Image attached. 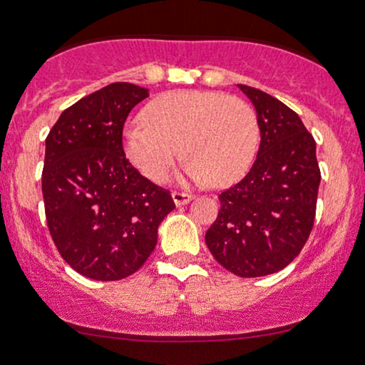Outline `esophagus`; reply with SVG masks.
Here are the masks:
<instances>
[{
    "label": "esophagus",
    "instance_id": "1",
    "mask_svg": "<svg viewBox=\"0 0 365 365\" xmlns=\"http://www.w3.org/2000/svg\"><path fill=\"white\" fill-rule=\"evenodd\" d=\"M171 197H173V200L177 206H185V204H188L192 199H194V197H192L190 194H185V192H173Z\"/></svg>",
    "mask_w": 365,
    "mask_h": 365
}]
</instances>
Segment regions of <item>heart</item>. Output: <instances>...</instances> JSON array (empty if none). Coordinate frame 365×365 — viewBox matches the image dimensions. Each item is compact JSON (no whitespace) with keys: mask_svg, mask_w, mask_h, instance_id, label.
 <instances>
[{"mask_svg":"<svg viewBox=\"0 0 365 365\" xmlns=\"http://www.w3.org/2000/svg\"><path fill=\"white\" fill-rule=\"evenodd\" d=\"M125 153L133 166L161 183L180 156L194 182L230 185L249 170L259 144L255 113L244 99L211 91H173L144 110V121L130 125Z\"/></svg>","mask_w":365,"mask_h":365,"instance_id":"b5f03b06","label":"heart"}]
</instances>
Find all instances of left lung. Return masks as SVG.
I'll list each match as a JSON object with an SVG mask.
<instances>
[{
	"instance_id": "1",
	"label": "left lung",
	"mask_w": 365,
	"mask_h": 365,
	"mask_svg": "<svg viewBox=\"0 0 365 365\" xmlns=\"http://www.w3.org/2000/svg\"><path fill=\"white\" fill-rule=\"evenodd\" d=\"M257 113L261 145L252 168L221 192L206 244L230 273L257 278L287 267L307 242L316 217L321 171L316 140L287 104L238 83Z\"/></svg>"
}]
</instances>
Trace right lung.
Here are the masks:
<instances>
[{"label":"right lung","instance_id":"add662e5","mask_svg":"<svg viewBox=\"0 0 365 365\" xmlns=\"http://www.w3.org/2000/svg\"><path fill=\"white\" fill-rule=\"evenodd\" d=\"M148 96L133 83H110L66 108L46 137L49 233L66 264L98 282L135 273L175 209L170 190L142 177L125 158V120Z\"/></svg>","mask_w":365,"mask_h":365}]
</instances>
